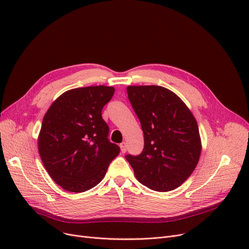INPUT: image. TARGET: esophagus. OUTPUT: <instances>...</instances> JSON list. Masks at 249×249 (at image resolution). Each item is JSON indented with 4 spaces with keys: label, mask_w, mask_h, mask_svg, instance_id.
<instances>
[{
    "label": "esophagus",
    "mask_w": 249,
    "mask_h": 249,
    "mask_svg": "<svg viewBox=\"0 0 249 249\" xmlns=\"http://www.w3.org/2000/svg\"><path fill=\"white\" fill-rule=\"evenodd\" d=\"M120 148H121V152L125 153L127 150V143L126 142H122L120 144Z\"/></svg>",
    "instance_id": "obj_1"
}]
</instances>
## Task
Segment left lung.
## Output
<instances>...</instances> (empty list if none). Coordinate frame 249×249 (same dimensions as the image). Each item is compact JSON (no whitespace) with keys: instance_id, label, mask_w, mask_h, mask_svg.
I'll list each match as a JSON object with an SVG mask.
<instances>
[{"instance_id":"obj_1","label":"left lung","mask_w":249,"mask_h":249,"mask_svg":"<svg viewBox=\"0 0 249 249\" xmlns=\"http://www.w3.org/2000/svg\"><path fill=\"white\" fill-rule=\"evenodd\" d=\"M128 99L144 134L139 155L127 154L142 185L173 191L194 172L202 150L197 121L175 93L160 86H129Z\"/></svg>"}]
</instances>
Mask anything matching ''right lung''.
Returning a JSON list of instances; mask_svg holds the SVG:
<instances>
[{"mask_svg":"<svg viewBox=\"0 0 249 249\" xmlns=\"http://www.w3.org/2000/svg\"><path fill=\"white\" fill-rule=\"evenodd\" d=\"M114 91L105 86L70 89L44 115L38 150L48 175L62 189L82 193L96 187L120 153L102 118Z\"/></svg>","mask_w":249,"mask_h":249,"instance_id":"1","label":"right lung"}]
</instances>
